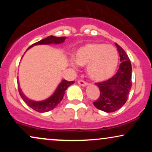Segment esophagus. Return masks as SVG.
Masks as SVG:
<instances>
[{
  "instance_id": "esophagus-1",
  "label": "esophagus",
  "mask_w": 152,
  "mask_h": 152,
  "mask_svg": "<svg viewBox=\"0 0 152 152\" xmlns=\"http://www.w3.org/2000/svg\"><path fill=\"white\" fill-rule=\"evenodd\" d=\"M78 83H79V84L81 85V86H87V85H88V83H87L86 81H83V80H82V79L78 80Z\"/></svg>"
}]
</instances>
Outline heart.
Masks as SVG:
<instances>
[{"label":"heart","instance_id":"b5f03b06","mask_svg":"<svg viewBox=\"0 0 152 152\" xmlns=\"http://www.w3.org/2000/svg\"><path fill=\"white\" fill-rule=\"evenodd\" d=\"M75 60L80 66H87V74L92 80L102 81L114 74L118 52L114 47L104 43H88L78 48Z\"/></svg>","mask_w":152,"mask_h":152}]
</instances>
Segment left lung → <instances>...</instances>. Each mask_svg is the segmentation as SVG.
Masks as SVG:
<instances>
[{"label": "left lung", "mask_w": 152, "mask_h": 152, "mask_svg": "<svg viewBox=\"0 0 152 152\" xmlns=\"http://www.w3.org/2000/svg\"><path fill=\"white\" fill-rule=\"evenodd\" d=\"M121 61L117 72L106 81L95 83L100 95L93 102L96 109L106 112H114L125 104L132 88V64L128 56L121 46L116 43Z\"/></svg>", "instance_id": "left-lung-1"}]
</instances>
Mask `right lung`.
<instances>
[{
    "mask_svg": "<svg viewBox=\"0 0 152 152\" xmlns=\"http://www.w3.org/2000/svg\"><path fill=\"white\" fill-rule=\"evenodd\" d=\"M66 37H56L53 36H50L48 37L44 38V39L41 40V41H38V42L34 43L29 47L35 46V45H41V44H50V43H61L64 42ZM74 81H68L66 80H63L61 83L58 85V88H56V91L50 98H48L46 100L43 101V102H34L24 96V94L21 92V90L19 88L18 86V91L20 94V97H21L24 102L27 104L28 106H30L31 109H33L35 111H38L40 113L46 112V111H50V110L53 109L58 104L61 102L64 97V94H65V91L67 89V88L71 84H73Z\"/></svg>",
    "mask_w": 152,
    "mask_h": 152,
    "instance_id": "obj_1",
    "label": "right lung"
}]
</instances>
